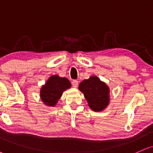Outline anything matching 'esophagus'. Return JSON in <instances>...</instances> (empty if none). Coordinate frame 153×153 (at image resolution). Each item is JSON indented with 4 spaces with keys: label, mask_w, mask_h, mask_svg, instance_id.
Listing matches in <instances>:
<instances>
[{
    "label": "esophagus",
    "mask_w": 153,
    "mask_h": 153,
    "mask_svg": "<svg viewBox=\"0 0 153 153\" xmlns=\"http://www.w3.org/2000/svg\"><path fill=\"white\" fill-rule=\"evenodd\" d=\"M71 84H72L74 87H77V86H78V81L73 80L72 82H71Z\"/></svg>",
    "instance_id": "34e87169"
}]
</instances>
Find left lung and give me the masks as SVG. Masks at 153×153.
I'll list each match as a JSON object with an SVG mask.
<instances>
[{
	"label": "left lung",
	"instance_id": "1",
	"mask_svg": "<svg viewBox=\"0 0 153 153\" xmlns=\"http://www.w3.org/2000/svg\"><path fill=\"white\" fill-rule=\"evenodd\" d=\"M79 89L84 94L88 106L94 111H101L109 102V89L105 83L101 82L97 76H91L82 81Z\"/></svg>",
	"mask_w": 153,
	"mask_h": 153
}]
</instances>
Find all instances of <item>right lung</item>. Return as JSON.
Instances as JSON below:
<instances>
[{
    "label": "right lung",
    "mask_w": 153,
    "mask_h": 153,
    "mask_svg": "<svg viewBox=\"0 0 153 153\" xmlns=\"http://www.w3.org/2000/svg\"><path fill=\"white\" fill-rule=\"evenodd\" d=\"M70 87L71 84L67 78H62L57 75L52 76L41 88V99L46 105L54 106L63 91Z\"/></svg>",
    "instance_id": "right-lung-1"
}]
</instances>
